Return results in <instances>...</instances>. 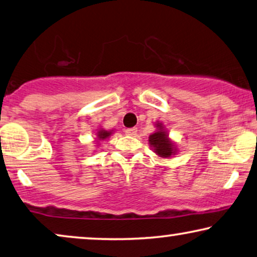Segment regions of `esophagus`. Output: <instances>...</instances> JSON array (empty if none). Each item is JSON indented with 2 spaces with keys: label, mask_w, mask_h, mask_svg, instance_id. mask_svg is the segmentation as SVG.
<instances>
[{
  "label": "esophagus",
  "mask_w": 257,
  "mask_h": 257,
  "mask_svg": "<svg viewBox=\"0 0 257 257\" xmlns=\"http://www.w3.org/2000/svg\"><path fill=\"white\" fill-rule=\"evenodd\" d=\"M124 133L127 134V135H129V136H134V135H136L137 128H127V129L124 130Z\"/></svg>",
  "instance_id": "34e87169"
}]
</instances>
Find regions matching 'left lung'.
Wrapping results in <instances>:
<instances>
[{
  "label": "left lung",
  "mask_w": 257,
  "mask_h": 257,
  "mask_svg": "<svg viewBox=\"0 0 257 257\" xmlns=\"http://www.w3.org/2000/svg\"><path fill=\"white\" fill-rule=\"evenodd\" d=\"M157 127L160 128V130L149 137V142L155 148L154 150L161 157H170L173 153L172 143L169 141L168 136H166V134L163 130V127L160 123L157 124Z\"/></svg>",
  "instance_id": "obj_1"
}]
</instances>
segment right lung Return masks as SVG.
<instances>
[{"instance_id": "1", "label": "right lung", "mask_w": 257, "mask_h": 257, "mask_svg": "<svg viewBox=\"0 0 257 257\" xmlns=\"http://www.w3.org/2000/svg\"><path fill=\"white\" fill-rule=\"evenodd\" d=\"M109 135H110V132H106V130H100V132L97 133V137H99L100 140H104Z\"/></svg>"}]
</instances>
